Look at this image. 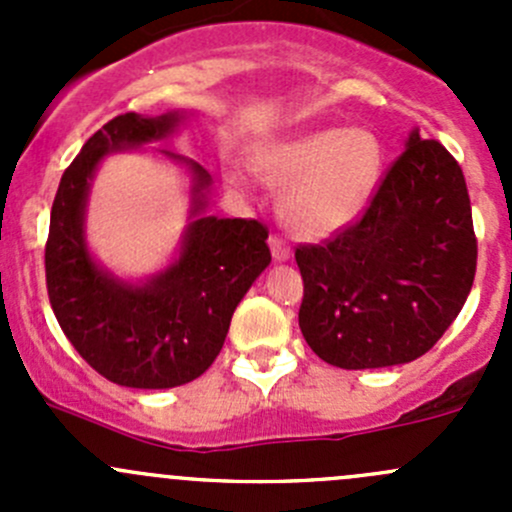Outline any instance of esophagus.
I'll list each match as a JSON object with an SVG mask.
<instances>
[{
    "instance_id": "1",
    "label": "esophagus",
    "mask_w": 512,
    "mask_h": 512,
    "mask_svg": "<svg viewBox=\"0 0 512 512\" xmlns=\"http://www.w3.org/2000/svg\"><path fill=\"white\" fill-rule=\"evenodd\" d=\"M270 247H272V257H275V260H280V262L289 260V255H292L287 240H285V237H280V235H270Z\"/></svg>"
}]
</instances>
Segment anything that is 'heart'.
<instances>
[{"label": "heart", "mask_w": 512, "mask_h": 512, "mask_svg": "<svg viewBox=\"0 0 512 512\" xmlns=\"http://www.w3.org/2000/svg\"><path fill=\"white\" fill-rule=\"evenodd\" d=\"M262 178L282 190L280 213L294 232L324 237L354 223L369 203L381 170V146L364 128H327L262 148Z\"/></svg>", "instance_id": "heart-1"}]
</instances>
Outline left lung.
<instances>
[{"mask_svg":"<svg viewBox=\"0 0 512 512\" xmlns=\"http://www.w3.org/2000/svg\"><path fill=\"white\" fill-rule=\"evenodd\" d=\"M304 280L299 329L339 369L414 361L466 304L478 262L458 160L411 133L364 213L319 245L294 250Z\"/></svg>","mask_w":512,"mask_h":512,"instance_id":"8db88e82","label":"left lung"}]
</instances>
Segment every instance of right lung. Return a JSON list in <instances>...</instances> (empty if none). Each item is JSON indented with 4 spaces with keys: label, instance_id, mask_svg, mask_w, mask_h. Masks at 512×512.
<instances>
[{
    "label": "right lung",
    "instance_id": "obj_1",
    "mask_svg": "<svg viewBox=\"0 0 512 512\" xmlns=\"http://www.w3.org/2000/svg\"><path fill=\"white\" fill-rule=\"evenodd\" d=\"M175 123V113L111 118L64 170L51 205L44 267L56 322L91 369L131 389H173L208 371L232 312L272 260L270 230L260 220L198 218L175 265L148 285H123L94 265L84 242V205L98 160L113 148L158 141ZM190 170L195 210H203L210 175L198 163Z\"/></svg>",
    "mask_w": 512,
    "mask_h": 512
}]
</instances>
